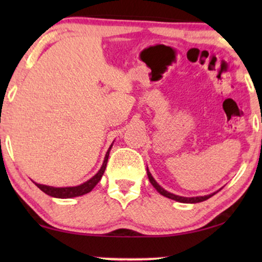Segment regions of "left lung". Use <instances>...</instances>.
Listing matches in <instances>:
<instances>
[{
  "label": "left lung",
  "instance_id": "obj_1",
  "mask_svg": "<svg viewBox=\"0 0 262 262\" xmlns=\"http://www.w3.org/2000/svg\"><path fill=\"white\" fill-rule=\"evenodd\" d=\"M146 173H148V178H149V181L151 182V185L154 187L156 188V191L160 193V194H162L163 196H167V198L169 199H173V200H177L179 203H187V204H194V203H200V202H204V200H207L209 198H211L213 194H216L217 192L212 193V194H207V195H204V196H192V198H187V196H180V195H175L173 193L166 191V189L161 187V186L157 184L155 179L152 178V175L150 174V171L148 168H146Z\"/></svg>",
  "mask_w": 262,
  "mask_h": 262
}]
</instances>
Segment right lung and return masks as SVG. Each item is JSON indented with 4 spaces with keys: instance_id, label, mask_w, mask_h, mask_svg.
Here are the masks:
<instances>
[{
    "instance_id": "1",
    "label": "right lung",
    "mask_w": 262,
    "mask_h": 262,
    "mask_svg": "<svg viewBox=\"0 0 262 262\" xmlns=\"http://www.w3.org/2000/svg\"><path fill=\"white\" fill-rule=\"evenodd\" d=\"M112 145L110 146L108 150H107L105 160H103V163H102L101 168H100V170L92 179H89L88 181L83 182V184L80 186H75V187H52V186L40 185V184H37V182H34V184L37 185L38 188H40L42 192L46 193V194L50 196H55V198H74V196H80V195L87 194V193L91 192L92 189L95 187L96 184L101 180L102 175H103V173H105L107 161H108L110 151H111V149H112Z\"/></svg>"
}]
</instances>
